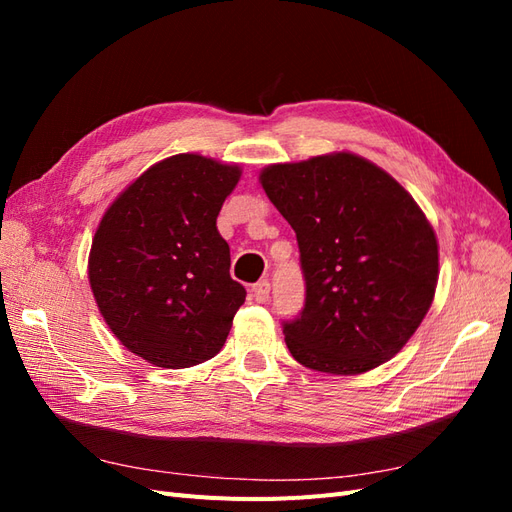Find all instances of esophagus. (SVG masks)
Here are the masks:
<instances>
[{
  "instance_id": "obj_1",
  "label": "esophagus",
  "mask_w": 512,
  "mask_h": 512,
  "mask_svg": "<svg viewBox=\"0 0 512 512\" xmlns=\"http://www.w3.org/2000/svg\"><path fill=\"white\" fill-rule=\"evenodd\" d=\"M271 294V284L267 280H260L252 286V297L256 303H267Z\"/></svg>"
}]
</instances>
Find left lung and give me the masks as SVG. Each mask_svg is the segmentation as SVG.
Returning <instances> with one entry per match:
<instances>
[{"label":"left lung","mask_w":512,"mask_h":512,"mask_svg":"<svg viewBox=\"0 0 512 512\" xmlns=\"http://www.w3.org/2000/svg\"><path fill=\"white\" fill-rule=\"evenodd\" d=\"M260 185L297 232L305 305L284 322L294 361L365 374L408 344L438 286V239L401 185L361 156L271 164Z\"/></svg>","instance_id":"8db88e82"}]
</instances>
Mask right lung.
Listing matches in <instances>:
<instances>
[{
    "mask_svg": "<svg viewBox=\"0 0 512 512\" xmlns=\"http://www.w3.org/2000/svg\"><path fill=\"white\" fill-rule=\"evenodd\" d=\"M239 164L179 153L147 168L102 215L89 286L119 342L147 363L183 369L213 359L245 288L215 226Z\"/></svg>",
    "mask_w": 512,
    "mask_h": 512,
    "instance_id": "right-lung-1",
    "label": "right lung"
}]
</instances>
